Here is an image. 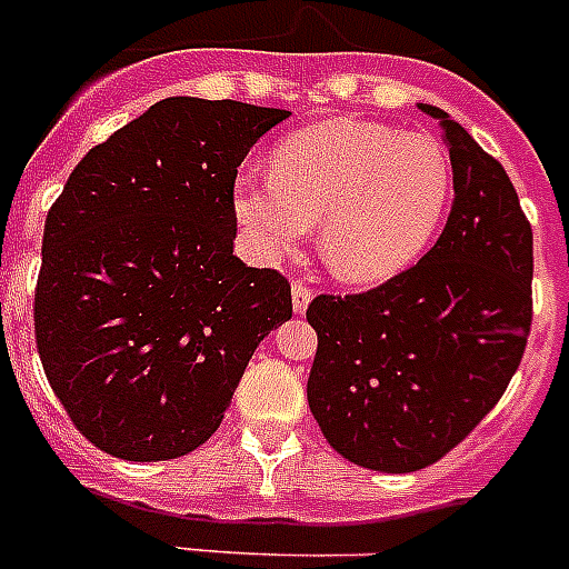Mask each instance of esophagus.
I'll return each instance as SVG.
<instances>
[{
  "instance_id": "1",
  "label": "esophagus",
  "mask_w": 569,
  "mask_h": 569,
  "mask_svg": "<svg viewBox=\"0 0 569 569\" xmlns=\"http://www.w3.org/2000/svg\"><path fill=\"white\" fill-rule=\"evenodd\" d=\"M309 300H312V289H309L303 280H295V283H292V309H295V315L307 312Z\"/></svg>"
}]
</instances>
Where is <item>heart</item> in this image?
<instances>
[{"mask_svg": "<svg viewBox=\"0 0 569 569\" xmlns=\"http://www.w3.org/2000/svg\"><path fill=\"white\" fill-rule=\"evenodd\" d=\"M455 190L433 136L373 121H323L271 152V173L240 170L233 219L260 260L292 254L318 222V251L343 283L402 274L431 246Z\"/></svg>", "mask_w": 569, "mask_h": 569, "instance_id": "b5f03b06", "label": "heart"}]
</instances>
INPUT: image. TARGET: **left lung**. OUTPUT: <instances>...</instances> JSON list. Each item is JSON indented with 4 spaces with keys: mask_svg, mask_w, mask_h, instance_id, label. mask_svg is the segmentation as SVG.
Listing matches in <instances>:
<instances>
[{
    "mask_svg": "<svg viewBox=\"0 0 569 569\" xmlns=\"http://www.w3.org/2000/svg\"><path fill=\"white\" fill-rule=\"evenodd\" d=\"M437 118L455 204L417 266L358 295H318L309 410L338 455L405 475L460 446L512 381L532 327V228L512 181L460 123Z\"/></svg>",
    "mask_w": 569,
    "mask_h": 569,
    "instance_id": "1",
    "label": "left lung"
}]
</instances>
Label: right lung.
I'll return each instance as SVG.
<instances>
[{"label": "right lung", "instance_id": "add662e5", "mask_svg": "<svg viewBox=\"0 0 569 569\" xmlns=\"http://www.w3.org/2000/svg\"><path fill=\"white\" fill-rule=\"evenodd\" d=\"M286 109L164 98L86 152L42 231L33 336L92 446L176 460L211 439L292 286L233 257L237 167Z\"/></svg>", "mask_w": 569, "mask_h": 569}]
</instances>
